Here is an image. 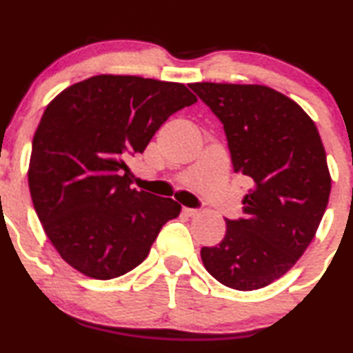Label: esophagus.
Instances as JSON below:
<instances>
[{"label": "esophagus", "mask_w": 353, "mask_h": 353, "mask_svg": "<svg viewBox=\"0 0 353 353\" xmlns=\"http://www.w3.org/2000/svg\"><path fill=\"white\" fill-rule=\"evenodd\" d=\"M182 212H184L188 217H197V215L201 214V210H197V209H182Z\"/></svg>", "instance_id": "obj_1"}]
</instances>
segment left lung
Wrapping results in <instances>:
<instances>
[{"label": "left lung", "instance_id": "1", "mask_svg": "<svg viewBox=\"0 0 353 353\" xmlns=\"http://www.w3.org/2000/svg\"><path fill=\"white\" fill-rule=\"evenodd\" d=\"M223 123L235 172L252 179L240 220L201 258L223 286L254 291L288 273L316 236L330 195L325 150L307 113L266 85H189Z\"/></svg>", "mask_w": 353, "mask_h": 353}]
</instances>
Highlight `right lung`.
<instances>
[{"instance_id":"obj_1","label":"right lung","mask_w":353,"mask_h":353,"mask_svg":"<svg viewBox=\"0 0 353 353\" xmlns=\"http://www.w3.org/2000/svg\"><path fill=\"white\" fill-rule=\"evenodd\" d=\"M195 101L184 83L103 74L70 85L46 107L32 138L29 192L67 265L113 279L144 261L181 205L131 189L126 161Z\"/></svg>"}]
</instances>
